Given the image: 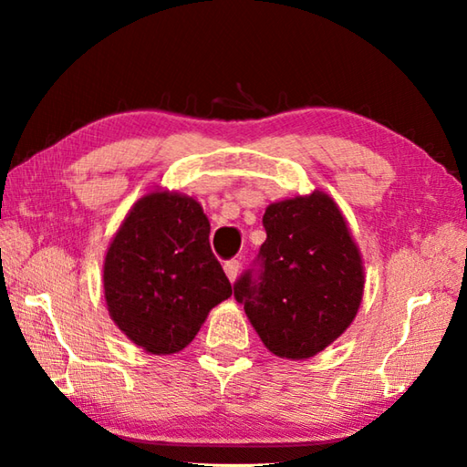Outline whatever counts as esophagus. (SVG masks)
<instances>
[{"label":"esophagus","mask_w":467,"mask_h":467,"mask_svg":"<svg viewBox=\"0 0 467 467\" xmlns=\"http://www.w3.org/2000/svg\"><path fill=\"white\" fill-rule=\"evenodd\" d=\"M239 270H241L239 259H228V262L224 264V272H226L228 280H231V282L236 280V275H239Z\"/></svg>","instance_id":"esophagus-1"}]
</instances>
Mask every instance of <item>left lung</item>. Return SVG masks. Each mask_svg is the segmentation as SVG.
Listing matches in <instances>:
<instances>
[{"label":"left lung","instance_id":"obj_1","mask_svg":"<svg viewBox=\"0 0 467 467\" xmlns=\"http://www.w3.org/2000/svg\"><path fill=\"white\" fill-rule=\"evenodd\" d=\"M264 228L267 239L234 282V298L275 357H315L357 317L365 288L358 247L321 192L272 203Z\"/></svg>","mask_w":467,"mask_h":467}]
</instances>
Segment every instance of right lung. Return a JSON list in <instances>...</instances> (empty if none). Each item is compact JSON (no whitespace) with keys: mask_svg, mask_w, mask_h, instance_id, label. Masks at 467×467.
<instances>
[{"mask_svg":"<svg viewBox=\"0 0 467 467\" xmlns=\"http://www.w3.org/2000/svg\"><path fill=\"white\" fill-rule=\"evenodd\" d=\"M102 278L110 317L152 354L183 350L212 306L233 295L202 205L167 192L133 205L107 251Z\"/></svg>","mask_w":467,"mask_h":467,"instance_id":"obj_1","label":"right lung"}]
</instances>
